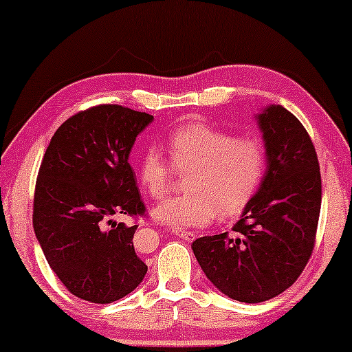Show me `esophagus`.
Here are the masks:
<instances>
[{"mask_svg":"<svg viewBox=\"0 0 352 352\" xmlns=\"http://www.w3.org/2000/svg\"><path fill=\"white\" fill-rule=\"evenodd\" d=\"M173 232H175L176 237H179V239H182V240H186V242H194L195 237H197V234H195V232H190V230L175 229V230H173Z\"/></svg>","mask_w":352,"mask_h":352,"instance_id":"obj_1","label":"esophagus"}]
</instances>
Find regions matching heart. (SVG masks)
<instances>
[{
  "label": "heart",
  "mask_w": 352,
  "mask_h": 352,
  "mask_svg": "<svg viewBox=\"0 0 352 352\" xmlns=\"http://www.w3.org/2000/svg\"><path fill=\"white\" fill-rule=\"evenodd\" d=\"M171 163L155 146L147 147L138 163V179L153 199L170 190L175 170L192 171L182 197L163 201L153 210L158 223L175 229L210 224L218 213L239 216L258 194L267 171V148L256 136H242L205 122H187L166 139Z\"/></svg>",
  "instance_id": "obj_1"
}]
</instances>
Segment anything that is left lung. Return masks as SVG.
Masks as SVG:
<instances>
[{"mask_svg": "<svg viewBox=\"0 0 352 352\" xmlns=\"http://www.w3.org/2000/svg\"><path fill=\"white\" fill-rule=\"evenodd\" d=\"M256 120L269 157L258 194L230 232L192 243L208 280L240 302L271 300L295 283L314 248L322 201L319 160L300 120L282 105Z\"/></svg>", "mask_w": 352, "mask_h": 352, "instance_id": "1", "label": "left lung"}]
</instances>
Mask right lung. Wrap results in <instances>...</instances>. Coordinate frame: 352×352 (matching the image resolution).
<instances>
[{"instance_id": "add662e5", "label": "right lung", "mask_w": 352, "mask_h": 352, "mask_svg": "<svg viewBox=\"0 0 352 352\" xmlns=\"http://www.w3.org/2000/svg\"><path fill=\"white\" fill-rule=\"evenodd\" d=\"M152 120L122 105H96L65 120L43 157L33 229L47 264L81 300L109 305L147 272L134 252L138 226L110 218L146 213L128 158Z\"/></svg>"}]
</instances>
